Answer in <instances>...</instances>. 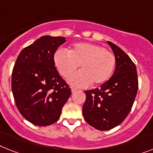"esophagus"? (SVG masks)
<instances>
[{
  "mask_svg": "<svg viewBox=\"0 0 153 153\" xmlns=\"http://www.w3.org/2000/svg\"><path fill=\"white\" fill-rule=\"evenodd\" d=\"M71 91L72 92H75L77 91V88H71Z\"/></svg>",
  "mask_w": 153,
  "mask_h": 153,
  "instance_id": "obj_1",
  "label": "esophagus"
}]
</instances>
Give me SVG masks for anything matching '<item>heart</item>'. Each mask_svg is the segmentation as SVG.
<instances>
[{"label":"heart","mask_w":153,"mask_h":153,"mask_svg":"<svg viewBox=\"0 0 153 153\" xmlns=\"http://www.w3.org/2000/svg\"><path fill=\"white\" fill-rule=\"evenodd\" d=\"M58 71L67 78L80 66L81 71L68 79L69 84L84 88L90 84L98 85L107 81L116 65V57L104 47L90 43H77L69 51L59 49L54 55Z\"/></svg>","instance_id":"1"}]
</instances>
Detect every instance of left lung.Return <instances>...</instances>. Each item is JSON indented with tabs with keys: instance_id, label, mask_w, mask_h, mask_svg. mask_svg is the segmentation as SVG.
Listing matches in <instances>:
<instances>
[{
	"instance_id": "8db88e82",
	"label": "left lung",
	"mask_w": 153,
	"mask_h": 153,
	"mask_svg": "<svg viewBox=\"0 0 153 153\" xmlns=\"http://www.w3.org/2000/svg\"><path fill=\"white\" fill-rule=\"evenodd\" d=\"M107 43L116 57L114 73L99 88L85 91L87 98L82 109L86 122L99 131H108L124 120L138 88L134 63L119 47Z\"/></svg>"
}]
</instances>
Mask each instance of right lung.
<instances>
[{"label": "right lung", "mask_w": 153, "mask_h": 153, "mask_svg": "<svg viewBox=\"0 0 153 153\" xmlns=\"http://www.w3.org/2000/svg\"><path fill=\"white\" fill-rule=\"evenodd\" d=\"M63 36H43L19 53L11 76V90L20 113L31 123H55L71 89L55 68L54 55Z\"/></svg>", "instance_id": "1"}]
</instances>
